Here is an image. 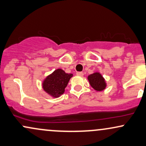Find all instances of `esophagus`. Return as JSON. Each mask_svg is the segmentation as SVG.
Masks as SVG:
<instances>
[{
  "label": "esophagus",
  "mask_w": 146,
  "mask_h": 146,
  "mask_svg": "<svg viewBox=\"0 0 146 146\" xmlns=\"http://www.w3.org/2000/svg\"><path fill=\"white\" fill-rule=\"evenodd\" d=\"M76 75L77 76H83L84 75V74H83V72H76Z\"/></svg>",
  "instance_id": "34e87169"
}]
</instances>
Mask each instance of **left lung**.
Returning a JSON list of instances; mask_svg holds the SVG:
<instances>
[{
	"label": "left lung",
	"instance_id": "1",
	"mask_svg": "<svg viewBox=\"0 0 146 146\" xmlns=\"http://www.w3.org/2000/svg\"><path fill=\"white\" fill-rule=\"evenodd\" d=\"M89 82L92 88L97 92H101L104 90L107 87V83H106L105 80L103 76L101 75L99 72H94L92 74L89 75L87 77Z\"/></svg>",
	"mask_w": 146,
	"mask_h": 146
}]
</instances>
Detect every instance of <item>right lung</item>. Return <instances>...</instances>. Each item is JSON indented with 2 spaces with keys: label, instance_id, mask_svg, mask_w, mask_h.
Segmentation results:
<instances>
[{
  "label": "right lung",
  "instance_id": "add662e5",
  "mask_svg": "<svg viewBox=\"0 0 146 146\" xmlns=\"http://www.w3.org/2000/svg\"><path fill=\"white\" fill-rule=\"evenodd\" d=\"M72 74H67L61 69L54 70L42 83V87L47 94L53 98H58L65 92Z\"/></svg>",
  "mask_w": 146,
  "mask_h": 146
}]
</instances>
